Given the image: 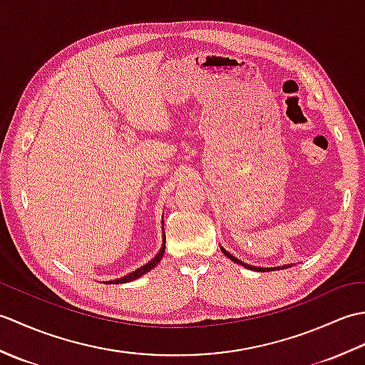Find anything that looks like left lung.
Here are the masks:
<instances>
[{"instance_id":"8db88e82","label":"left lung","mask_w":365,"mask_h":365,"mask_svg":"<svg viewBox=\"0 0 365 365\" xmlns=\"http://www.w3.org/2000/svg\"><path fill=\"white\" fill-rule=\"evenodd\" d=\"M221 251L227 255V257L232 260V262H235V263H240V265H243V267H246V268H250V269H255V271H273V269H281V268H259V267H251V265H246V263H243L242 260H238V259H235L234 255H230L226 250H222L221 247ZM282 268H287V267H282Z\"/></svg>"}]
</instances>
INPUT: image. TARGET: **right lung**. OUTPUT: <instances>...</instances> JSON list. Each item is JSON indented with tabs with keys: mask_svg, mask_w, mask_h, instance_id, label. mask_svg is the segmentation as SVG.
I'll use <instances>...</instances> for the list:
<instances>
[{
	"mask_svg": "<svg viewBox=\"0 0 365 365\" xmlns=\"http://www.w3.org/2000/svg\"><path fill=\"white\" fill-rule=\"evenodd\" d=\"M166 240V238H165ZM163 254H165V245L161 246V250H160V252L155 255V257L149 262V263H145L144 267H141V268H138L136 271H133V273H130V274H127V276H123V277H120V279H115V281H110L108 284H123V282H130V281H135L136 277H139V276H143V274H145L147 271H150L155 265H157V263L161 260V257H163Z\"/></svg>",
	"mask_w": 365,
	"mask_h": 365,
	"instance_id": "right-lung-1",
	"label": "right lung"
}]
</instances>
